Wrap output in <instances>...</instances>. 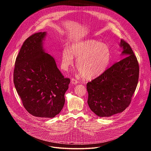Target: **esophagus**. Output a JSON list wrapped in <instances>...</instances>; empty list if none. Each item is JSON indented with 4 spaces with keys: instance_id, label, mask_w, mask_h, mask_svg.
<instances>
[{
    "instance_id": "1",
    "label": "esophagus",
    "mask_w": 151,
    "mask_h": 151,
    "mask_svg": "<svg viewBox=\"0 0 151 151\" xmlns=\"http://www.w3.org/2000/svg\"><path fill=\"white\" fill-rule=\"evenodd\" d=\"M71 82H72V83H73V84H77V83H78V81L76 79H74V78H72V80H71Z\"/></svg>"
}]
</instances>
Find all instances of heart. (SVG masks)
Here are the masks:
<instances>
[{
	"instance_id": "b5f03b06",
	"label": "heart",
	"mask_w": 151,
	"mask_h": 151,
	"mask_svg": "<svg viewBox=\"0 0 151 151\" xmlns=\"http://www.w3.org/2000/svg\"><path fill=\"white\" fill-rule=\"evenodd\" d=\"M77 58L76 66L82 76L92 79L101 75L107 68L111 58L109 47L104 43L93 39L75 42L69 48H65L61 52V67L68 70Z\"/></svg>"
}]
</instances>
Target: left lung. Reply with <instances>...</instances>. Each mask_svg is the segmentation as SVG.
I'll use <instances>...</instances> for the list:
<instances>
[{
  "label": "left lung",
  "mask_w": 151,
  "mask_h": 151,
  "mask_svg": "<svg viewBox=\"0 0 151 151\" xmlns=\"http://www.w3.org/2000/svg\"><path fill=\"white\" fill-rule=\"evenodd\" d=\"M125 58L87 84L88 104L97 116L109 117L123 112L130 104L136 89L139 66L131 47L121 39Z\"/></svg>",
  "instance_id": "8db88e82"
}]
</instances>
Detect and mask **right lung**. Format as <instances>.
Instances as JSON below:
<instances>
[{
  "instance_id": "add662e5",
  "label": "right lung",
  "mask_w": 151,
  "mask_h": 151,
  "mask_svg": "<svg viewBox=\"0 0 151 151\" xmlns=\"http://www.w3.org/2000/svg\"><path fill=\"white\" fill-rule=\"evenodd\" d=\"M46 32L29 36L17 57L14 83L26 111L33 116L54 118L63 109L69 78H64L54 58L43 48Z\"/></svg>"
}]
</instances>
